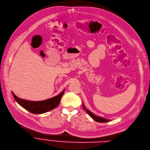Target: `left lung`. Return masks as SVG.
Instances as JSON below:
<instances>
[{"mask_svg": "<svg viewBox=\"0 0 150 150\" xmlns=\"http://www.w3.org/2000/svg\"><path fill=\"white\" fill-rule=\"evenodd\" d=\"M83 108L85 110L86 112L94 120L97 122H109L111 120H109V119H106V118H105L103 117H100V116H98L96 115H95L94 114H93V112H91L90 111H89L88 110H87V109L85 107V106L84 105V104L83 103Z\"/></svg>", "mask_w": 150, "mask_h": 150, "instance_id": "8db88e82", "label": "left lung"}]
</instances>
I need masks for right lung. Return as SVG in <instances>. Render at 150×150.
Instances as JSON below:
<instances>
[{
  "mask_svg": "<svg viewBox=\"0 0 150 150\" xmlns=\"http://www.w3.org/2000/svg\"><path fill=\"white\" fill-rule=\"evenodd\" d=\"M64 90L65 89L56 96L41 101L27 100L18 98L13 92L12 94L16 101L25 110L35 114H39L45 113L56 108L60 103Z\"/></svg>",
  "mask_w": 150,
  "mask_h": 150,
  "instance_id": "1",
  "label": "right lung"
}]
</instances>
